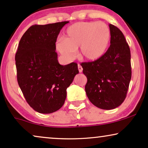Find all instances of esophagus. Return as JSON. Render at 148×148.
Wrapping results in <instances>:
<instances>
[{"label": "esophagus", "instance_id": "1", "mask_svg": "<svg viewBox=\"0 0 148 148\" xmlns=\"http://www.w3.org/2000/svg\"><path fill=\"white\" fill-rule=\"evenodd\" d=\"M78 70H79V73H82V71H83L82 66H81L80 64H78Z\"/></svg>", "mask_w": 148, "mask_h": 148}]
</instances>
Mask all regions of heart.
Returning <instances> with one entry per match:
<instances>
[{
    "label": "heart",
    "instance_id": "b5f03b06",
    "mask_svg": "<svg viewBox=\"0 0 148 148\" xmlns=\"http://www.w3.org/2000/svg\"><path fill=\"white\" fill-rule=\"evenodd\" d=\"M110 37L108 26L103 22H78L66 29L64 39L58 40L56 47L67 59H72L75 50L79 48L81 59L95 62L106 54Z\"/></svg>",
    "mask_w": 148,
    "mask_h": 148
}]
</instances>
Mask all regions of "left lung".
<instances>
[{"label": "left lung", "mask_w": 148, "mask_h": 148, "mask_svg": "<svg viewBox=\"0 0 148 148\" xmlns=\"http://www.w3.org/2000/svg\"><path fill=\"white\" fill-rule=\"evenodd\" d=\"M110 46L95 62H83L88 82L85 90L94 106L104 110L116 108L126 98L131 79V52L122 32L109 24Z\"/></svg>", "instance_id": "obj_1"}]
</instances>
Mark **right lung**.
<instances>
[{"label":"right lung","mask_w":148,"mask_h":148,"mask_svg":"<svg viewBox=\"0 0 148 148\" xmlns=\"http://www.w3.org/2000/svg\"><path fill=\"white\" fill-rule=\"evenodd\" d=\"M68 23L31 26L20 40L15 54L18 84L29 106L42 114L61 108L66 89L79 73L77 64L61 65L55 52L58 35Z\"/></svg>","instance_id":"right-lung-1"}]
</instances>
